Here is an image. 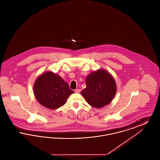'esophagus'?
Segmentation results:
<instances>
[{
	"label": "esophagus",
	"instance_id": "1",
	"mask_svg": "<svg viewBox=\"0 0 160 160\" xmlns=\"http://www.w3.org/2000/svg\"><path fill=\"white\" fill-rule=\"evenodd\" d=\"M75 92H76V93H80V90L78 89H77L75 90Z\"/></svg>",
	"mask_w": 160,
	"mask_h": 160
}]
</instances>
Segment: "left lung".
I'll return each instance as SVG.
<instances>
[{
    "instance_id": "obj_1",
    "label": "left lung",
    "mask_w": 160,
    "mask_h": 160,
    "mask_svg": "<svg viewBox=\"0 0 160 160\" xmlns=\"http://www.w3.org/2000/svg\"><path fill=\"white\" fill-rule=\"evenodd\" d=\"M86 83L81 94L90 106L97 108L110 104L117 91L114 77L104 69L90 73L86 78Z\"/></svg>"
}]
</instances>
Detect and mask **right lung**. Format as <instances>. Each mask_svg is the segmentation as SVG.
<instances>
[{
	"instance_id": "add662e5",
	"label": "right lung",
	"mask_w": 160,
	"mask_h": 160,
	"mask_svg": "<svg viewBox=\"0 0 160 160\" xmlns=\"http://www.w3.org/2000/svg\"><path fill=\"white\" fill-rule=\"evenodd\" d=\"M33 93L41 105L54 110L63 106L74 92L59 75L48 71L37 77L33 84Z\"/></svg>"
}]
</instances>
